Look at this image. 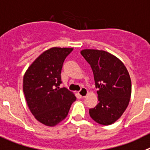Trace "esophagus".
I'll use <instances>...</instances> for the list:
<instances>
[{
  "mask_svg": "<svg viewBox=\"0 0 150 150\" xmlns=\"http://www.w3.org/2000/svg\"><path fill=\"white\" fill-rule=\"evenodd\" d=\"M78 94H79V96H81L82 98H84V97L87 96V94H88V91H87V89L82 88L80 91L78 92Z\"/></svg>",
  "mask_w": 150,
  "mask_h": 150,
  "instance_id": "1",
  "label": "esophagus"
}]
</instances>
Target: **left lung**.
<instances>
[{"instance_id":"left-lung-1","label":"left lung","mask_w":150,"mask_h":150,"mask_svg":"<svg viewBox=\"0 0 150 150\" xmlns=\"http://www.w3.org/2000/svg\"><path fill=\"white\" fill-rule=\"evenodd\" d=\"M81 54L91 67L98 88V105L90 109V116L97 123L110 125L129 105L132 94L129 72L120 59L105 51L83 49Z\"/></svg>"}]
</instances>
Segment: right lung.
Segmentation results:
<instances>
[{
  "instance_id": "1",
  "label": "right lung",
  "mask_w": 150,
  "mask_h": 150,
  "mask_svg": "<svg viewBox=\"0 0 150 150\" xmlns=\"http://www.w3.org/2000/svg\"><path fill=\"white\" fill-rule=\"evenodd\" d=\"M73 48L54 47L31 63L23 78V91L30 110L40 122L54 126L67 117L76 97L60 88L63 62Z\"/></svg>"
}]
</instances>
